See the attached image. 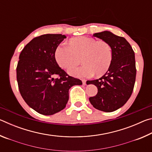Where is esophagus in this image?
I'll return each mask as SVG.
<instances>
[{
  "label": "esophagus",
  "instance_id": "1",
  "mask_svg": "<svg viewBox=\"0 0 152 152\" xmlns=\"http://www.w3.org/2000/svg\"><path fill=\"white\" fill-rule=\"evenodd\" d=\"M82 84H83V85H86V80H82Z\"/></svg>",
  "mask_w": 152,
  "mask_h": 152
}]
</instances>
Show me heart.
<instances>
[{"mask_svg": "<svg viewBox=\"0 0 152 152\" xmlns=\"http://www.w3.org/2000/svg\"><path fill=\"white\" fill-rule=\"evenodd\" d=\"M113 50L109 43L94 38L82 37L72 38L69 45L61 43L56 49V60L61 68H68L79 62L82 57L84 64L81 66H72L68 73L77 78H89L96 74L103 75L109 70L113 61Z\"/></svg>", "mask_w": 152, "mask_h": 152, "instance_id": "obj_1", "label": "heart"}]
</instances>
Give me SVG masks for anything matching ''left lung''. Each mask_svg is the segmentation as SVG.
<instances>
[{
    "instance_id": "left-lung-1",
    "label": "left lung",
    "mask_w": 152,
    "mask_h": 152,
    "mask_svg": "<svg viewBox=\"0 0 152 152\" xmlns=\"http://www.w3.org/2000/svg\"><path fill=\"white\" fill-rule=\"evenodd\" d=\"M109 43L113 50V61L110 68L101 78L88 80L98 88L96 96L89 101L95 109L113 112L123 107L129 99L134 87L136 76L135 53L124 37L109 31L93 34Z\"/></svg>"
}]
</instances>
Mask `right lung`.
I'll use <instances>...</instances> for the list:
<instances>
[{
    "label": "right lung",
    "instance_id": "1",
    "mask_svg": "<svg viewBox=\"0 0 152 152\" xmlns=\"http://www.w3.org/2000/svg\"><path fill=\"white\" fill-rule=\"evenodd\" d=\"M66 38L61 34H45L35 37L21 51L17 67L20 93L35 111L51 115L66 107L69 89L82 84L80 80L68 76L60 68L55 51ZM58 76L55 79L53 76Z\"/></svg>",
    "mask_w": 152,
    "mask_h": 152
}]
</instances>
